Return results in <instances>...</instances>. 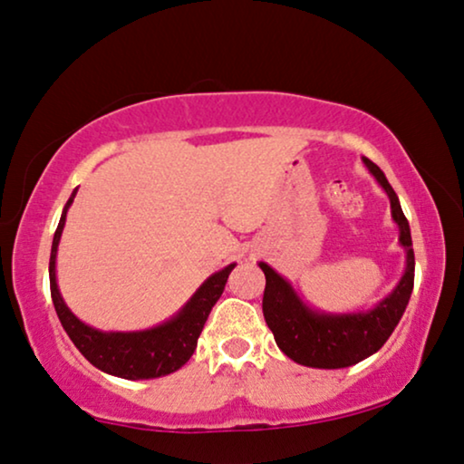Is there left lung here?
Listing matches in <instances>:
<instances>
[{
	"instance_id": "left-lung-1",
	"label": "left lung",
	"mask_w": 464,
	"mask_h": 464,
	"mask_svg": "<svg viewBox=\"0 0 464 464\" xmlns=\"http://www.w3.org/2000/svg\"><path fill=\"white\" fill-rule=\"evenodd\" d=\"M362 164L390 198L392 219L399 227V245L405 249V270L388 296L362 311H322L304 303L284 275L266 262H257L266 276L262 300L264 320L273 330L279 350L294 362L311 369H345L382 350L411 298L416 260L409 221L382 168L369 158H362Z\"/></svg>"
}]
</instances>
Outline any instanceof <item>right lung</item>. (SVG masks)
Returning a JSON list of instances; mask_svg holds the SVG:
<instances>
[{"mask_svg":"<svg viewBox=\"0 0 464 464\" xmlns=\"http://www.w3.org/2000/svg\"><path fill=\"white\" fill-rule=\"evenodd\" d=\"M76 189L72 191L70 200L65 202L62 219H59L57 232L53 237L51 262H48V276H51V296L55 304L57 317L78 352L92 362L95 369L108 372V375L121 379H155L170 375L179 371L191 353L196 352L198 336H200L204 322H207L210 309L224 294L226 281L230 276L237 262L227 264L226 268L218 270L208 276L191 298L180 309L168 317L166 322L153 328L130 330V333H114V330H100L85 324L72 313L57 285V249L62 240L68 208L74 202Z\"/></svg>","mask_w":464,"mask_h":464,"instance_id":"add662e5","label":"right lung"}]
</instances>
